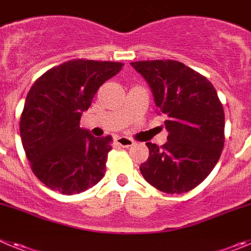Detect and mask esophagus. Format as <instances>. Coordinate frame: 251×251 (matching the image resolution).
I'll return each mask as SVG.
<instances>
[{
  "instance_id": "34e87169",
  "label": "esophagus",
  "mask_w": 251,
  "mask_h": 251,
  "mask_svg": "<svg viewBox=\"0 0 251 251\" xmlns=\"http://www.w3.org/2000/svg\"><path fill=\"white\" fill-rule=\"evenodd\" d=\"M115 142H117V145L121 146V147H130V146H133V143H134V142L130 138H128V137H117V138H115Z\"/></svg>"
}]
</instances>
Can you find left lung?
<instances>
[{
	"mask_svg": "<svg viewBox=\"0 0 251 251\" xmlns=\"http://www.w3.org/2000/svg\"><path fill=\"white\" fill-rule=\"evenodd\" d=\"M145 77L159 112L167 117V142H147L150 157L139 170L153 187L183 194L210 175L224 148L225 115L214 85L175 60L130 63Z\"/></svg>",
	"mask_w": 251,
	"mask_h": 251,
	"instance_id": "obj_1",
	"label": "left lung"
}]
</instances>
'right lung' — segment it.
I'll list each match as a JSON object with an SVG mask.
<instances>
[{"mask_svg":"<svg viewBox=\"0 0 251 251\" xmlns=\"http://www.w3.org/2000/svg\"><path fill=\"white\" fill-rule=\"evenodd\" d=\"M122 68L113 61L70 60L31 86L20 134L34 174L51 190L80 194L103 178L112 137H94L79 122L95 93Z\"/></svg>","mask_w":251,"mask_h":251,"instance_id":"add662e5","label":"right lung"}]
</instances>
